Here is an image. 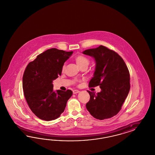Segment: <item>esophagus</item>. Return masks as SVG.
<instances>
[{"mask_svg": "<svg viewBox=\"0 0 155 155\" xmlns=\"http://www.w3.org/2000/svg\"><path fill=\"white\" fill-rule=\"evenodd\" d=\"M73 94H77V93H80V91H79V90H74L73 91Z\"/></svg>", "mask_w": 155, "mask_h": 155, "instance_id": "esophagus-1", "label": "esophagus"}]
</instances>
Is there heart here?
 <instances>
[{"mask_svg":"<svg viewBox=\"0 0 155 155\" xmlns=\"http://www.w3.org/2000/svg\"><path fill=\"white\" fill-rule=\"evenodd\" d=\"M75 61L77 65L79 68L82 66H88L90 62L89 59L84 55L77 56L75 57ZM64 68H65V66H63L62 70H64Z\"/></svg>","mask_w":155,"mask_h":155,"instance_id":"obj_1","label":"heart"}]
</instances>
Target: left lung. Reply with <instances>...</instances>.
<instances>
[{
    "label": "left lung",
    "instance_id": "obj_1",
    "mask_svg": "<svg viewBox=\"0 0 155 155\" xmlns=\"http://www.w3.org/2000/svg\"><path fill=\"white\" fill-rule=\"evenodd\" d=\"M82 53L93 57L95 62L89 86H99L101 89L97 94L87 91L90 98L86 108L97 119L113 117L120 110L130 89L127 66L117 53L102 45L85 50Z\"/></svg>",
    "mask_w": 155,
    "mask_h": 155
}]
</instances>
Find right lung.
<instances>
[{
	"label": "right lung",
	"instance_id": "1",
	"mask_svg": "<svg viewBox=\"0 0 155 155\" xmlns=\"http://www.w3.org/2000/svg\"><path fill=\"white\" fill-rule=\"evenodd\" d=\"M73 52L51 48L28 64L23 77V89L32 111L40 119L49 121L60 117L73 94L53 90V81L61 75L62 67Z\"/></svg>",
	"mask_w": 155,
	"mask_h": 155
}]
</instances>
